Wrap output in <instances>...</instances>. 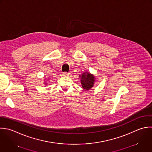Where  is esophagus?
I'll return each mask as SVG.
<instances>
[{"label":"esophagus","instance_id":"obj_1","mask_svg":"<svg viewBox=\"0 0 152 152\" xmlns=\"http://www.w3.org/2000/svg\"><path fill=\"white\" fill-rule=\"evenodd\" d=\"M69 75H70V73H67V72H64V73H63V76H69Z\"/></svg>","mask_w":152,"mask_h":152}]
</instances>
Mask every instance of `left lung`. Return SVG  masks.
<instances>
[{
  "label": "left lung",
  "instance_id": "1",
  "mask_svg": "<svg viewBox=\"0 0 152 152\" xmlns=\"http://www.w3.org/2000/svg\"><path fill=\"white\" fill-rule=\"evenodd\" d=\"M80 79V83L83 89L89 91L94 86L96 82V78L95 75L89 72H84L79 75Z\"/></svg>",
  "mask_w": 152,
  "mask_h": 152
}]
</instances>
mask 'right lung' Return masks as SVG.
Listing matches in <instances>:
<instances>
[{
    "label": "right lung",
    "instance_id": "add662e5",
    "mask_svg": "<svg viewBox=\"0 0 152 152\" xmlns=\"http://www.w3.org/2000/svg\"><path fill=\"white\" fill-rule=\"evenodd\" d=\"M48 80H49V79H48ZM44 85H47V83L46 82V81H45V79H44Z\"/></svg>",
    "mask_w": 152,
    "mask_h": 152
}]
</instances>
